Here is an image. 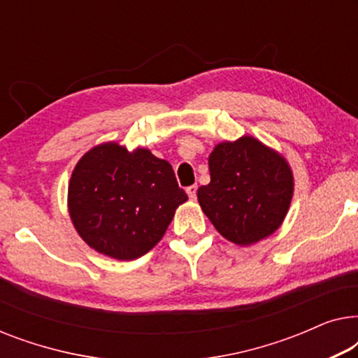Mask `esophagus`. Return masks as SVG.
Masks as SVG:
<instances>
[{"label": "esophagus", "mask_w": 358, "mask_h": 358, "mask_svg": "<svg viewBox=\"0 0 358 358\" xmlns=\"http://www.w3.org/2000/svg\"><path fill=\"white\" fill-rule=\"evenodd\" d=\"M185 192H187L190 200H195V197H197V185H189V187L185 189Z\"/></svg>", "instance_id": "34e87169"}]
</instances>
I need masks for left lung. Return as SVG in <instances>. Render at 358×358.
<instances>
[{
  "label": "left lung",
  "mask_w": 358,
  "mask_h": 358,
  "mask_svg": "<svg viewBox=\"0 0 358 358\" xmlns=\"http://www.w3.org/2000/svg\"><path fill=\"white\" fill-rule=\"evenodd\" d=\"M208 169L197 199L223 238L249 246L277 231L293 197V173L280 153L244 135L215 146Z\"/></svg>",
  "instance_id": "obj_1"
}]
</instances>
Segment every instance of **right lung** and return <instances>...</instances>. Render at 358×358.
<instances>
[{"instance_id": "add662e5", "label": "right lung", "mask_w": 358, "mask_h": 358, "mask_svg": "<svg viewBox=\"0 0 358 358\" xmlns=\"http://www.w3.org/2000/svg\"><path fill=\"white\" fill-rule=\"evenodd\" d=\"M185 200L168 161L115 141L87 151L68 185V212L78 234L94 251L119 261L153 249Z\"/></svg>"}]
</instances>
